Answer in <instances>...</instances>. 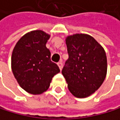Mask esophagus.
Masks as SVG:
<instances>
[{
    "instance_id": "1",
    "label": "esophagus",
    "mask_w": 120,
    "mask_h": 120,
    "mask_svg": "<svg viewBox=\"0 0 120 120\" xmlns=\"http://www.w3.org/2000/svg\"><path fill=\"white\" fill-rule=\"evenodd\" d=\"M57 65L59 66V68L60 70H62V68H63V63H62V61H60L59 63H57Z\"/></svg>"
}]
</instances>
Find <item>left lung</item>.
Returning <instances> with one entry per match:
<instances>
[{"label":"left lung","instance_id":"obj_1","mask_svg":"<svg viewBox=\"0 0 120 120\" xmlns=\"http://www.w3.org/2000/svg\"><path fill=\"white\" fill-rule=\"evenodd\" d=\"M68 59L62 74L70 92L76 98L95 93L104 81L107 59L103 47L87 34H74L65 40Z\"/></svg>","mask_w":120,"mask_h":120}]
</instances>
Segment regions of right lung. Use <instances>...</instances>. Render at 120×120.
Masks as SVG:
<instances>
[{
	"mask_svg": "<svg viewBox=\"0 0 120 120\" xmlns=\"http://www.w3.org/2000/svg\"><path fill=\"white\" fill-rule=\"evenodd\" d=\"M50 36L42 30L26 33L14 46L11 69L15 79L27 93L39 95L48 90L52 79L60 72L51 61V53L46 44Z\"/></svg>",
	"mask_w": 120,
	"mask_h": 120,
	"instance_id": "1",
	"label": "right lung"
}]
</instances>
